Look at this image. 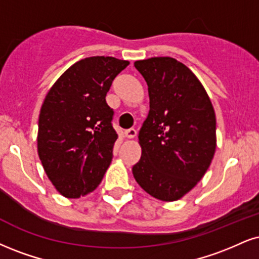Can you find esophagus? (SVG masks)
<instances>
[{"instance_id": "1", "label": "esophagus", "mask_w": 259, "mask_h": 259, "mask_svg": "<svg viewBox=\"0 0 259 259\" xmlns=\"http://www.w3.org/2000/svg\"><path fill=\"white\" fill-rule=\"evenodd\" d=\"M136 134H138V132H136V129H134V127H130V129H126L125 132H124V135H125L127 139L135 138Z\"/></svg>"}]
</instances>
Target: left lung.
<instances>
[{"label":"left lung","mask_w":259,"mask_h":259,"mask_svg":"<svg viewBox=\"0 0 259 259\" xmlns=\"http://www.w3.org/2000/svg\"><path fill=\"white\" fill-rule=\"evenodd\" d=\"M134 66L148 85L149 113L140 129L136 182L163 201L182 198L205 175L216 149V117L195 74L174 58Z\"/></svg>","instance_id":"obj_1"}]
</instances>
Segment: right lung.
Segmentation results:
<instances>
[{
    "label": "right lung",
    "mask_w": 259,
    "mask_h": 259,
    "mask_svg": "<svg viewBox=\"0 0 259 259\" xmlns=\"http://www.w3.org/2000/svg\"><path fill=\"white\" fill-rule=\"evenodd\" d=\"M127 65L112 57L85 58L68 68L46 96L37 148L47 176L64 197L93 192L110 166L118 135L106 94Z\"/></svg>",
    "instance_id": "obj_1"
}]
</instances>
